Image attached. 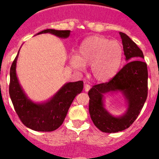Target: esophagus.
<instances>
[{"instance_id": "esophagus-1", "label": "esophagus", "mask_w": 159, "mask_h": 159, "mask_svg": "<svg viewBox=\"0 0 159 159\" xmlns=\"http://www.w3.org/2000/svg\"><path fill=\"white\" fill-rule=\"evenodd\" d=\"M90 89H91V86H90L89 84H85V86H84V90H85V92H88Z\"/></svg>"}]
</instances>
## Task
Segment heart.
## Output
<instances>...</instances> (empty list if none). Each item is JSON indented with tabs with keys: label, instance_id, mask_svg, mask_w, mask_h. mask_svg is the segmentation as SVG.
<instances>
[{
	"label": "heart",
	"instance_id": "heart-1",
	"mask_svg": "<svg viewBox=\"0 0 159 159\" xmlns=\"http://www.w3.org/2000/svg\"><path fill=\"white\" fill-rule=\"evenodd\" d=\"M123 48L121 43L103 36H90L79 48V55H71L70 64L79 71H84L87 65H92L95 80L101 82L116 76L121 68Z\"/></svg>",
	"mask_w": 159,
	"mask_h": 159
}]
</instances>
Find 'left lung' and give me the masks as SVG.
I'll list each match as a JSON object with an SVG mask.
<instances>
[{
    "instance_id": "obj_1",
    "label": "left lung",
    "mask_w": 159,
    "mask_h": 159,
    "mask_svg": "<svg viewBox=\"0 0 159 159\" xmlns=\"http://www.w3.org/2000/svg\"><path fill=\"white\" fill-rule=\"evenodd\" d=\"M127 64L109 82L97 84L88 92L89 113L95 127L105 133H116L128 128L139 115L147 97L148 71L143 53L137 44L123 32H119ZM120 92L127 109L116 116L104 107V95Z\"/></svg>"
}]
</instances>
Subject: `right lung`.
Returning <instances> with one entry per match:
<instances>
[{
  "mask_svg": "<svg viewBox=\"0 0 159 159\" xmlns=\"http://www.w3.org/2000/svg\"><path fill=\"white\" fill-rule=\"evenodd\" d=\"M70 30L45 29L39 33H51L57 37L66 39ZM20 51V50H19ZM16 57L10 68L9 95L14 109L25 126L36 131H52L62 125L71 102L84 88L83 81L67 83L49 100L35 102L31 100L20 86L16 72Z\"/></svg>",
  "mask_w": 159,
  "mask_h": 159,
  "instance_id": "add662e5",
  "label": "right lung"
}]
</instances>
